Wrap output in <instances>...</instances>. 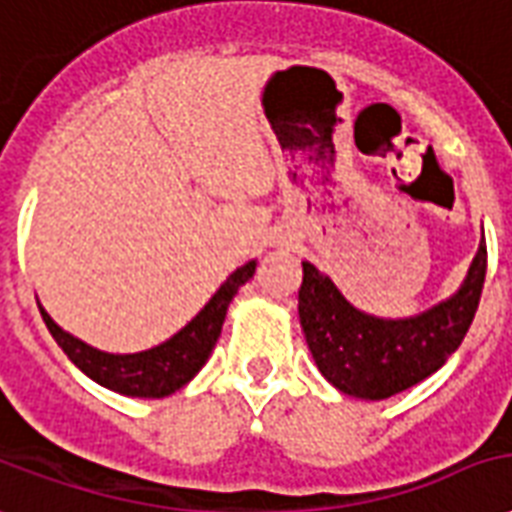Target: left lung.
Returning <instances> with one entry per match:
<instances>
[{
    "instance_id": "1",
    "label": "left lung",
    "mask_w": 512,
    "mask_h": 512,
    "mask_svg": "<svg viewBox=\"0 0 512 512\" xmlns=\"http://www.w3.org/2000/svg\"><path fill=\"white\" fill-rule=\"evenodd\" d=\"M486 241L453 298L410 320H380L344 301L312 263H304L298 314L323 377L347 396L391 399L437 372L464 342L486 282Z\"/></svg>"
}]
</instances>
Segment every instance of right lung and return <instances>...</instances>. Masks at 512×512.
<instances>
[{"label": "right lung", "instance_id": "right-lung-1", "mask_svg": "<svg viewBox=\"0 0 512 512\" xmlns=\"http://www.w3.org/2000/svg\"><path fill=\"white\" fill-rule=\"evenodd\" d=\"M255 266L257 263L252 260V263L233 271L225 285L214 293V298L203 306V312L187 328H181L173 339L154 347V350L135 352V355H111V352L94 350L89 344H83L81 339L64 333L48 317L45 309H40V314H43L48 331L56 339V344L62 347L64 355L86 377H92L94 382H100V385L121 393V396L162 399V396H170V393L184 388L203 369L208 352L217 344L219 333H222L227 306L233 301V295L238 293V287L252 279Z\"/></svg>", "mask_w": 512, "mask_h": 512}]
</instances>
